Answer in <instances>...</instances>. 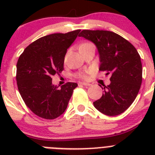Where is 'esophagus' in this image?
<instances>
[{"label": "esophagus", "instance_id": "obj_1", "mask_svg": "<svg viewBox=\"0 0 155 155\" xmlns=\"http://www.w3.org/2000/svg\"><path fill=\"white\" fill-rule=\"evenodd\" d=\"M80 84H82V85L86 86V87H88V86L91 85V84H89V83H86V82H81Z\"/></svg>", "mask_w": 155, "mask_h": 155}]
</instances>
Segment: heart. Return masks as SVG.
<instances>
[{
    "label": "heart",
    "mask_w": 155,
    "mask_h": 155,
    "mask_svg": "<svg viewBox=\"0 0 155 155\" xmlns=\"http://www.w3.org/2000/svg\"><path fill=\"white\" fill-rule=\"evenodd\" d=\"M86 45H92V44H91V43H89V42H86V43L82 44L81 46H86ZM78 77L80 78H87V75H86V74L84 73H80L78 74Z\"/></svg>",
    "instance_id": "heart-1"
}]
</instances>
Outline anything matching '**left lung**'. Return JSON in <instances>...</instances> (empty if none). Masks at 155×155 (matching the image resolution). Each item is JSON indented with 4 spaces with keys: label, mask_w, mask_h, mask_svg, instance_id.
Segmentation results:
<instances>
[{
    "label": "left lung",
    "mask_w": 155,
    "mask_h": 155,
    "mask_svg": "<svg viewBox=\"0 0 155 155\" xmlns=\"http://www.w3.org/2000/svg\"><path fill=\"white\" fill-rule=\"evenodd\" d=\"M79 36L91 41L99 54V71L110 74L101 98L93 102L99 112L117 116L131 105L142 82V64L136 48L118 34L104 30H83Z\"/></svg>",
    "instance_id": "8db88e82"
}]
</instances>
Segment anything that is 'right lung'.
I'll use <instances>...</instances> for the list:
<instances>
[{
  "mask_svg": "<svg viewBox=\"0 0 155 155\" xmlns=\"http://www.w3.org/2000/svg\"><path fill=\"white\" fill-rule=\"evenodd\" d=\"M81 30L41 37L28 45L17 63L18 88L23 101L41 118L53 120L68 107L77 83L68 82L59 88L52 84V76L64 70L67 50Z\"/></svg>",
  "mask_w": 155,
  "mask_h": 155,
  "instance_id": "add662e5",
  "label": "right lung"
}]
</instances>
